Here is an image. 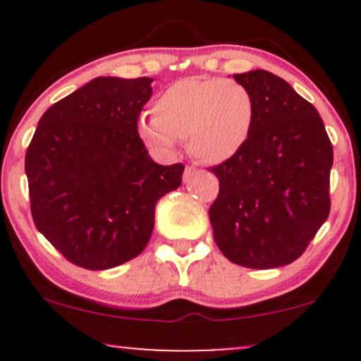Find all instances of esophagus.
<instances>
[{"label":"esophagus","instance_id":"esophagus-1","mask_svg":"<svg viewBox=\"0 0 361 361\" xmlns=\"http://www.w3.org/2000/svg\"><path fill=\"white\" fill-rule=\"evenodd\" d=\"M194 172H195V167L187 166L185 171H184V177H182V179H184V182H189L192 179V176H194Z\"/></svg>","mask_w":361,"mask_h":361}]
</instances>
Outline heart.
<instances>
[{"mask_svg":"<svg viewBox=\"0 0 361 361\" xmlns=\"http://www.w3.org/2000/svg\"><path fill=\"white\" fill-rule=\"evenodd\" d=\"M154 116L137 121V135L149 149L171 154L177 140L205 164H220L243 149L256 118L251 92L225 78H184L159 93Z\"/></svg>","mask_w":361,"mask_h":361,"instance_id":"obj_1","label":"heart"}]
</instances>
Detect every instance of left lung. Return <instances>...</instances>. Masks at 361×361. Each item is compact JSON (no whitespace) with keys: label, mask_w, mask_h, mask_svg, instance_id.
<instances>
[{"label":"left lung","mask_w":361,"mask_h":361,"mask_svg":"<svg viewBox=\"0 0 361 361\" xmlns=\"http://www.w3.org/2000/svg\"><path fill=\"white\" fill-rule=\"evenodd\" d=\"M256 118L238 154L212 167L220 192L209 210L231 263L269 269L304 253L330 214L332 142L312 103L268 71L235 73Z\"/></svg>","instance_id":"8db88e82"}]
</instances>
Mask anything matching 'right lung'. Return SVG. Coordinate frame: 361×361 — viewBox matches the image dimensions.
<instances>
[{"label":"right lung","mask_w":361,"mask_h":361,"mask_svg":"<svg viewBox=\"0 0 361 361\" xmlns=\"http://www.w3.org/2000/svg\"><path fill=\"white\" fill-rule=\"evenodd\" d=\"M152 78L97 77L54 103L26 152L36 228L80 268L136 258L154 228L156 204L184 166L156 164L137 135Z\"/></svg>","instance_id":"1"}]
</instances>
